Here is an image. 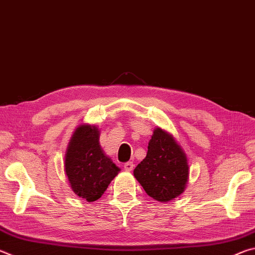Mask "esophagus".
Returning <instances> with one entry per match:
<instances>
[{
	"label": "esophagus",
	"instance_id": "1",
	"mask_svg": "<svg viewBox=\"0 0 255 255\" xmlns=\"http://www.w3.org/2000/svg\"><path fill=\"white\" fill-rule=\"evenodd\" d=\"M124 169H125V171H127V172L132 171V169H133V163H132V162L125 163V164H124Z\"/></svg>",
	"mask_w": 255,
	"mask_h": 255
}]
</instances>
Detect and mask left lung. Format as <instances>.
<instances>
[{"instance_id":"8db88e82","label":"left lung","mask_w":255,"mask_h":255,"mask_svg":"<svg viewBox=\"0 0 255 255\" xmlns=\"http://www.w3.org/2000/svg\"><path fill=\"white\" fill-rule=\"evenodd\" d=\"M133 176L153 199L159 202L173 200L187 187V154L172 133L155 128L148 141L147 155L133 170Z\"/></svg>"}]
</instances>
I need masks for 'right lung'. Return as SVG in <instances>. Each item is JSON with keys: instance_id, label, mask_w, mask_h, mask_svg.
Here are the masks:
<instances>
[{"instance_id": "add662e5", "label": "right lung", "mask_w": 255, "mask_h": 255, "mask_svg": "<svg viewBox=\"0 0 255 255\" xmlns=\"http://www.w3.org/2000/svg\"><path fill=\"white\" fill-rule=\"evenodd\" d=\"M99 140L98 126L80 125L73 132L65 153L64 170L72 191L88 202L98 200L120 172Z\"/></svg>"}]
</instances>
